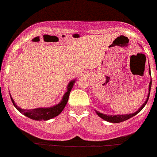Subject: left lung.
Masks as SVG:
<instances>
[{"label": "left lung", "instance_id": "left-lung-1", "mask_svg": "<svg viewBox=\"0 0 157 157\" xmlns=\"http://www.w3.org/2000/svg\"><path fill=\"white\" fill-rule=\"evenodd\" d=\"M151 86H152V80L150 81V84H149V92H148V98H147L146 101L144 102V104L140 107L138 111H136L135 113H133V114H120V115H107V114H103L102 113H99L98 111H96L97 114L99 115L100 118H102L103 119L106 120L107 122H113V123H118V122H124V121H126V120L129 119V118H132L133 117L134 115L139 113L140 111L144 108V107L145 106V104L147 103L148 100V98H149V95H150V90H151Z\"/></svg>", "mask_w": 157, "mask_h": 157}]
</instances>
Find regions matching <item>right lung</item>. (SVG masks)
Here are the masks:
<instances>
[{
    "instance_id": "right-lung-1",
    "label": "right lung",
    "mask_w": 157,
    "mask_h": 157,
    "mask_svg": "<svg viewBox=\"0 0 157 157\" xmlns=\"http://www.w3.org/2000/svg\"><path fill=\"white\" fill-rule=\"evenodd\" d=\"M75 80L71 81L68 85V91L65 92L63 98L62 99V102L58 103V105H56L54 107H49V108H37V109H33V110H24V109L20 108L16 105V103L13 101V98L11 97L12 102H13V105H14L16 108L19 111L24 114L25 116L28 117V118H31V119L37 120V121H42V120H48L50 118H53L54 117L58 116L60 113L63 111V109L65 108V105L67 103L68 99H69V93H70L71 90L73 88V84H74Z\"/></svg>"
}]
</instances>
